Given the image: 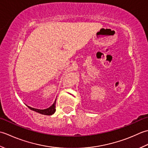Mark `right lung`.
I'll return each mask as SVG.
<instances>
[{
  "instance_id": "1",
  "label": "right lung",
  "mask_w": 148,
  "mask_h": 148,
  "mask_svg": "<svg viewBox=\"0 0 148 148\" xmlns=\"http://www.w3.org/2000/svg\"><path fill=\"white\" fill-rule=\"evenodd\" d=\"M56 99L54 103L51 105V106L47 108H45V109H38V108H34L31 107L29 106H27L30 109L32 110H34L36 112H38L41 114H43V115H47V116H50L52 115L56 112Z\"/></svg>"
}]
</instances>
